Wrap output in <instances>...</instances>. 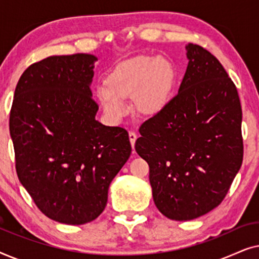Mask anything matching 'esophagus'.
<instances>
[{"label": "esophagus", "mask_w": 259, "mask_h": 259, "mask_svg": "<svg viewBox=\"0 0 259 259\" xmlns=\"http://www.w3.org/2000/svg\"><path fill=\"white\" fill-rule=\"evenodd\" d=\"M128 137H130L131 145H132V147L134 148V144H136V140H137V134L134 133V132H130L128 133Z\"/></svg>", "instance_id": "esophagus-1"}]
</instances>
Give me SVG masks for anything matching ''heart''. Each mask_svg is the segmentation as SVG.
I'll use <instances>...</instances> for the list:
<instances>
[{
    "label": "heart",
    "instance_id": "b5f03b06",
    "mask_svg": "<svg viewBox=\"0 0 259 259\" xmlns=\"http://www.w3.org/2000/svg\"><path fill=\"white\" fill-rule=\"evenodd\" d=\"M176 68L162 56L139 55L116 65L97 90L105 112L114 119L126 114L123 100L132 98L138 114L154 116L167 107L176 84Z\"/></svg>",
    "mask_w": 259,
    "mask_h": 259
}]
</instances>
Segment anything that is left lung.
<instances>
[{"label": "left lung", "mask_w": 259, "mask_h": 259, "mask_svg": "<svg viewBox=\"0 0 259 259\" xmlns=\"http://www.w3.org/2000/svg\"><path fill=\"white\" fill-rule=\"evenodd\" d=\"M178 94L140 126L136 151L150 166L155 206L173 221H191L224 199L243 161L242 107L222 63L198 45Z\"/></svg>", "instance_id": "8db88e82"}]
</instances>
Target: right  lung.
Masks as SVG:
<instances>
[{
	"label": "right lung",
	"mask_w": 259,
	"mask_h": 259,
	"mask_svg": "<svg viewBox=\"0 0 259 259\" xmlns=\"http://www.w3.org/2000/svg\"><path fill=\"white\" fill-rule=\"evenodd\" d=\"M97 56H49L28 67L14 93L9 130L19 180L42 213L81 225L107 204L132 147L121 127L95 119L91 83Z\"/></svg>",
	"instance_id": "obj_1"
}]
</instances>
